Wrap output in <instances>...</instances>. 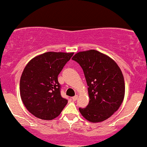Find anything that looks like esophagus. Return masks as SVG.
<instances>
[{
	"label": "esophagus",
	"mask_w": 147,
	"mask_h": 147,
	"mask_svg": "<svg viewBox=\"0 0 147 147\" xmlns=\"http://www.w3.org/2000/svg\"><path fill=\"white\" fill-rule=\"evenodd\" d=\"M77 98H78V96H77V95H76L75 96L72 97V100H73L74 101H76Z\"/></svg>",
	"instance_id": "obj_1"
}]
</instances>
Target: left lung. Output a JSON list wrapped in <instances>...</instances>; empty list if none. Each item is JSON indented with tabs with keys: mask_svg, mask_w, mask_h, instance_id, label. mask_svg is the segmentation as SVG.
Listing matches in <instances>:
<instances>
[{
	"mask_svg": "<svg viewBox=\"0 0 147 147\" xmlns=\"http://www.w3.org/2000/svg\"><path fill=\"white\" fill-rule=\"evenodd\" d=\"M72 59L81 66L88 86L89 102L86 108H79L80 113L90 122L105 121L119 109L124 98V78L119 66L94 49L78 52Z\"/></svg>",
	"mask_w": 147,
	"mask_h": 147,
	"instance_id": "obj_1",
	"label": "left lung"
}]
</instances>
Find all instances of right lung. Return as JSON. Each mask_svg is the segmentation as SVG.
I'll use <instances>...</instances> for the list:
<instances>
[{
	"label": "right lung",
	"mask_w": 147,
	"mask_h": 147,
	"mask_svg": "<svg viewBox=\"0 0 147 147\" xmlns=\"http://www.w3.org/2000/svg\"><path fill=\"white\" fill-rule=\"evenodd\" d=\"M74 53L46 52L32 59L21 74L20 94L28 111L37 118L52 120L67 104L61 96L58 76Z\"/></svg>",
	"instance_id": "add662e5"
}]
</instances>
